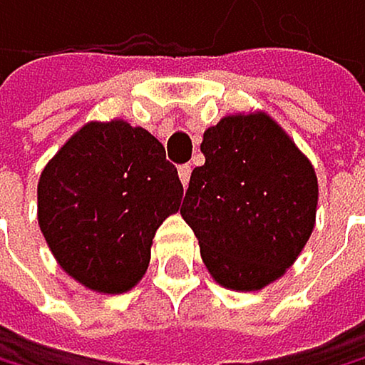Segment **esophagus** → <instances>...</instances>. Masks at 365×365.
Masks as SVG:
<instances>
[{
	"instance_id": "34e87169",
	"label": "esophagus",
	"mask_w": 365,
	"mask_h": 365,
	"mask_svg": "<svg viewBox=\"0 0 365 365\" xmlns=\"http://www.w3.org/2000/svg\"><path fill=\"white\" fill-rule=\"evenodd\" d=\"M178 175H180V182H182V187L190 185V175H192V167H190V164H182V167L178 169Z\"/></svg>"
}]
</instances>
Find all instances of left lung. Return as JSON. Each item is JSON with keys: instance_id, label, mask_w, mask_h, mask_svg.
I'll use <instances>...</instances> for the list:
<instances>
[{"instance_id": "8db88e82", "label": "left lung", "mask_w": 365, "mask_h": 365, "mask_svg": "<svg viewBox=\"0 0 365 365\" xmlns=\"http://www.w3.org/2000/svg\"><path fill=\"white\" fill-rule=\"evenodd\" d=\"M180 215L210 277L226 290H262L286 274L315 228L318 175L265 111H237L203 132Z\"/></svg>"}]
</instances>
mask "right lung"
I'll return each mask as SVG.
<instances>
[{"instance_id":"1","label":"right lung","mask_w":365,"mask_h":365,"mask_svg":"<svg viewBox=\"0 0 365 365\" xmlns=\"http://www.w3.org/2000/svg\"><path fill=\"white\" fill-rule=\"evenodd\" d=\"M180 198L178 171L148 130L88 120L45 164L38 226L68 277L120 294L146 274L155 230Z\"/></svg>"}]
</instances>
